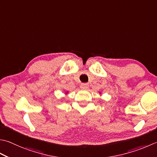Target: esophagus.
<instances>
[{"label": "esophagus", "mask_w": 157, "mask_h": 157, "mask_svg": "<svg viewBox=\"0 0 157 157\" xmlns=\"http://www.w3.org/2000/svg\"><path fill=\"white\" fill-rule=\"evenodd\" d=\"M80 88L83 89V90H86V89L88 88V85L87 84H82Z\"/></svg>", "instance_id": "esophagus-1"}]
</instances>
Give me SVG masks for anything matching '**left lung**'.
I'll return each mask as SVG.
<instances>
[{
	"label": "left lung",
	"mask_w": 157,
	"mask_h": 157,
	"mask_svg": "<svg viewBox=\"0 0 157 157\" xmlns=\"http://www.w3.org/2000/svg\"><path fill=\"white\" fill-rule=\"evenodd\" d=\"M100 94H101V93H100Z\"/></svg>",
	"instance_id": "obj_1"
}]
</instances>
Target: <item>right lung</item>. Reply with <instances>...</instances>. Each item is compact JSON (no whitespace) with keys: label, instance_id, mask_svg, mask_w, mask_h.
<instances>
[{"label":"right lung","instance_id":"obj_1","mask_svg":"<svg viewBox=\"0 0 157 157\" xmlns=\"http://www.w3.org/2000/svg\"><path fill=\"white\" fill-rule=\"evenodd\" d=\"M68 93H69V92H65V94H68Z\"/></svg>","mask_w":157,"mask_h":157}]
</instances>
